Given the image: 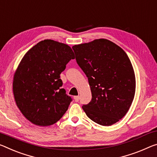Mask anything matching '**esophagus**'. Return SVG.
Returning a JSON list of instances; mask_svg holds the SVG:
<instances>
[{"label": "esophagus", "instance_id": "1", "mask_svg": "<svg viewBox=\"0 0 157 157\" xmlns=\"http://www.w3.org/2000/svg\"><path fill=\"white\" fill-rule=\"evenodd\" d=\"M74 99H75V101L76 102H78V101H79V96H74Z\"/></svg>", "mask_w": 157, "mask_h": 157}]
</instances>
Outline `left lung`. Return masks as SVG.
I'll return each instance as SVG.
<instances>
[{
    "label": "left lung",
    "mask_w": 157,
    "mask_h": 157,
    "mask_svg": "<svg viewBox=\"0 0 157 157\" xmlns=\"http://www.w3.org/2000/svg\"><path fill=\"white\" fill-rule=\"evenodd\" d=\"M77 63L88 78L91 101L82 106L88 117L110 126L127 113L136 92V76L128 56L107 39L73 46Z\"/></svg>",
    "instance_id": "left-lung-1"
}]
</instances>
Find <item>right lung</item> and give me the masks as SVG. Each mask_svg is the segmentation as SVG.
Wrapping results in <instances>:
<instances>
[{
  "label": "right lung",
  "mask_w": 157,
  "mask_h": 157,
  "mask_svg": "<svg viewBox=\"0 0 157 157\" xmlns=\"http://www.w3.org/2000/svg\"><path fill=\"white\" fill-rule=\"evenodd\" d=\"M75 59L71 47L44 40L25 54L14 74L12 89L16 104L29 121L40 126L57 122L72 101L66 94L60 74Z\"/></svg>",
  "instance_id": "1"
}]
</instances>
